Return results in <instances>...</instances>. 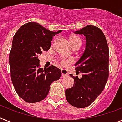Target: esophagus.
I'll return each mask as SVG.
<instances>
[{"instance_id": "34e87169", "label": "esophagus", "mask_w": 122, "mask_h": 122, "mask_svg": "<svg viewBox=\"0 0 122 122\" xmlns=\"http://www.w3.org/2000/svg\"><path fill=\"white\" fill-rule=\"evenodd\" d=\"M61 72H62V77H67V76H68V72H67V70H64V69H62V70H61Z\"/></svg>"}]
</instances>
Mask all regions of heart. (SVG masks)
Returning <instances> with one entry per match:
<instances>
[{"label": "heart", "instance_id": "b5f03b06", "mask_svg": "<svg viewBox=\"0 0 122 122\" xmlns=\"http://www.w3.org/2000/svg\"><path fill=\"white\" fill-rule=\"evenodd\" d=\"M70 42L71 45H72V46L77 44H80V45H81V39H80V37H77V36H72V37H70ZM72 60H70V59H62L60 60V65L63 67H67V66H68L70 63H72Z\"/></svg>", "mask_w": 122, "mask_h": 122}]
</instances>
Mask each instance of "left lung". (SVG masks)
<instances>
[{"label": "left lung", "mask_w": 122, "mask_h": 122, "mask_svg": "<svg viewBox=\"0 0 122 122\" xmlns=\"http://www.w3.org/2000/svg\"><path fill=\"white\" fill-rule=\"evenodd\" d=\"M75 34L86 37V47L75 70L82 77L70 74L74 79L73 87L65 90L67 102L77 108L90 105L104 89L108 78L109 49L104 34L96 26L87 25Z\"/></svg>", "instance_id": "left-lung-1"}]
</instances>
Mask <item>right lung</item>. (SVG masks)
I'll use <instances>...</instances> for the list:
<instances>
[{"label": "right lung", "mask_w": 122, "mask_h": 122, "mask_svg": "<svg viewBox=\"0 0 122 122\" xmlns=\"http://www.w3.org/2000/svg\"><path fill=\"white\" fill-rule=\"evenodd\" d=\"M61 32H51L31 22L21 26L14 35L9 59L11 79L18 95L28 103L44 100L50 84L61 77L60 69L54 65L40 68L38 58L50 49L53 37Z\"/></svg>", "instance_id": "1"}]
</instances>
